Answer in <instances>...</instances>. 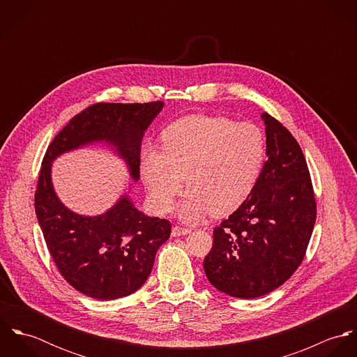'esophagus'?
<instances>
[{"label":"esophagus","instance_id":"34e87169","mask_svg":"<svg viewBox=\"0 0 357 357\" xmlns=\"http://www.w3.org/2000/svg\"><path fill=\"white\" fill-rule=\"evenodd\" d=\"M191 229L190 228H185V227H178V225H174L172 228V236H181V235H187L190 234Z\"/></svg>","mask_w":357,"mask_h":357}]
</instances>
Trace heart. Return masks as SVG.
Segmentation results:
<instances>
[{
    "label": "heart",
    "instance_id": "b5f03b06",
    "mask_svg": "<svg viewBox=\"0 0 357 357\" xmlns=\"http://www.w3.org/2000/svg\"><path fill=\"white\" fill-rule=\"evenodd\" d=\"M160 150L142 156L150 199L159 211H169L185 177L190 190L177 213L195 222L207 211L228 215L249 198L264 166L265 137L250 122L190 115L163 129Z\"/></svg>",
    "mask_w": 357,
    "mask_h": 357
}]
</instances>
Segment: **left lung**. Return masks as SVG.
<instances>
[{
    "label": "left lung",
    "mask_w": 357,
    "mask_h": 357,
    "mask_svg": "<svg viewBox=\"0 0 357 357\" xmlns=\"http://www.w3.org/2000/svg\"><path fill=\"white\" fill-rule=\"evenodd\" d=\"M266 155L249 198L213 229L204 257L208 282L236 298H257L282 286L301 265L316 221L305 156L276 118L262 114Z\"/></svg>",
    "instance_id": "obj_1"
}]
</instances>
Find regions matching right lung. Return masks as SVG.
Masks as SVG:
<instances>
[{
	"label": "right lung",
	"instance_id": "add662e5",
	"mask_svg": "<svg viewBox=\"0 0 357 357\" xmlns=\"http://www.w3.org/2000/svg\"><path fill=\"white\" fill-rule=\"evenodd\" d=\"M162 107L159 100L92 104L70 119L44 155L36 214L59 272L88 297L107 301L139 290L151 273L158 249L170 236L172 224L144 215L128 197L99 217L70 211L52 188L51 162L64 151L105 140L126 159L137 180L142 137Z\"/></svg>",
	"mask_w": 357,
	"mask_h": 357
}]
</instances>
